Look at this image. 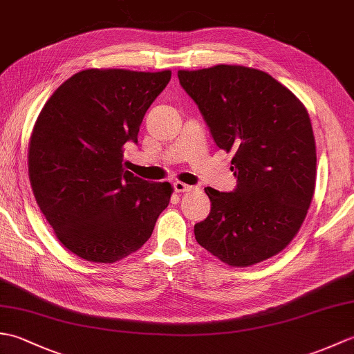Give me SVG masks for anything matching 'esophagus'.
<instances>
[{
  "instance_id": "obj_1",
  "label": "esophagus",
  "mask_w": 354,
  "mask_h": 354,
  "mask_svg": "<svg viewBox=\"0 0 354 354\" xmlns=\"http://www.w3.org/2000/svg\"><path fill=\"white\" fill-rule=\"evenodd\" d=\"M173 189H175L176 193H184V192H192L194 187L185 184V183H181V181H176L175 184H173Z\"/></svg>"
}]
</instances>
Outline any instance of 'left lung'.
Wrapping results in <instances>:
<instances>
[{"label":"left lung","mask_w":354,"mask_h":354,"mask_svg":"<svg viewBox=\"0 0 354 354\" xmlns=\"http://www.w3.org/2000/svg\"><path fill=\"white\" fill-rule=\"evenodd\" d=\"M214 142L234 152V192L207 187L212 212L194 225L198 243L234 268L274 257L301 228L317 181L309 112L268 73L242 65L179 70Z\"/></svg>","instance_id":"obj_1"}]
</instances>
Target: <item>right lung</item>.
<instances>
[{"mask_svg":"<svg viewBox=\"0 0 354 354\" xmlns=\"http://www.w3.org/2000/svg\"><path fill=\"white\" fill-rule=\"evenodd\" d=\"M171 76L84 70L59 86L36 118L28 142L35 199L56 237L77 257L115 263L138 251L167 208L173 187L123 167L126 142Z\"/></svg>","mask_w":354,"mask_h":354,"instance_id":"right-lung-1","label":"right lung"}]
</instances>
